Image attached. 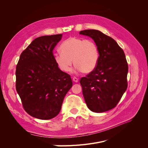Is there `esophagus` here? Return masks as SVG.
<instances>
[{
  "label": "esophagus",
  "mask_w": 148,
  "mask_h": 148,
  "mask_svg": "<svg viewBox=\"0 0 148 148\" xmlns=\"http://www.w3.org/2000/svg\"><path fill=\"white\" fill-rule=\"evenodd\" d=\"M73 81L74 82H75V83H77L78 82V79L77 78V77H73Z\"/></svg>",
  "instance_id": "esophagus-1"
}]
</instances>
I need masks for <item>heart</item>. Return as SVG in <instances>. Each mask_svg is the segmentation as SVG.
Listing matches in <instances>:
<instances>
[{
	"label": "heart",
	"mask_w": 148,
	"mask_h": 148,
	"mask_svg": "<svg viewBox=\"0 0 148 148\" xmlns=\"http://www.w3.org/2000/svg\"><path fill=\"white\" fill-rule=\"evenodd\" d=\"M61 53L54 54V60L59 69L69 72L72 65L83 73H88L95 69L99 59L97 44L91 39L71 37L64 41L60 46Z\"/></svg>",
	"instance_id": "obj_1"
}]
</instances>
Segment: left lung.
<instances>
[{
	"mask_svg": "<svg viewBox=\"0 0 148 148\" xmlns=\"http://www.w3.org/2000/svg\"><path fill=\"white\" fill-rule=\"evenodd\" d=\"M79 34L91 38L99 52L95 69L80 79L84 101L89 110L104 112L114 108L127 90L126 57L117 42L100 31L86 29Z\"/></svg>",
	"mask_w": 148,
	"mask_h": 148,
	"instance_id": "obj_1",
	"label": "left lung"
}]
</instances>
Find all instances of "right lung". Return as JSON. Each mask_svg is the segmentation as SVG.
<instances>
[{
	"label": "right lung",
	"mask_w": 148,
	"mask_h": 148,
	"mask_svg": "<svg viewBox=\"0 0 148 148\" xmlns=\"http://www.w3.org/2000/svg\"><path fill=\"white\" fill-rule=\"evenodd\" d=\"M62 36L59 34L36 38L22 52L16 65V91L25 110L36 119L56 117L72 86L70 76L59 69L53 55Z\"/></svg>",
	"instance_id": "right-lung-1"
}]
</instances>
